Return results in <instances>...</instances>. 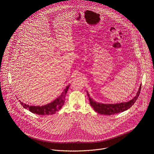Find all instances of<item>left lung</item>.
I'll list each match as a JSON object with an SVG mask.
<instances>
[{"label":"left lung","mask_w":154,"mask_h":154,"mask_svg":"<svg viewBox=\"0 0 154 154\" xmlns=\"http://www.w3.org/2000/svg\"><path fill=\"white\" fill-rule=\"evenodd\" d=\"M141 89V85H140L138 89V91L137 93V95L131 100L126 102H121L116 103H102L97 102L94 100L92 98L90 97V94L87 92L88 96L89 97L90 103L91 106L93 108L94 110L99 114L105 115H112L116 113H118L120 112H123L128 108H130L131 106L134 104L138 99L140 91Z\"/></svg>","instance_id":"1"}]
</instances>
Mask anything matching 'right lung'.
<instances>
[{
  "label": "right lung",
  "mask_w": 154,
  "mask_h": 154,
  "mask_svg": "<svg viewBox=\"0 0 154 154\" xmlns=\"http://www.w3.org/2000/svg\"><path fill=\"white\" fill-rule=\"evenodd\" d=\"M70 85H68L65 88L62 93L59 97H58L56 99H55L53 102L42 106H33L26 104L23 102H20V104L23 105L24 108L28 109L30 112L33 113H35L39 115H49L55 114L58 110L61 108L64 103L65 102V97L66 94L68 91Z\"/></svg>",
  "instance_id": "1"
}]
</instances>
